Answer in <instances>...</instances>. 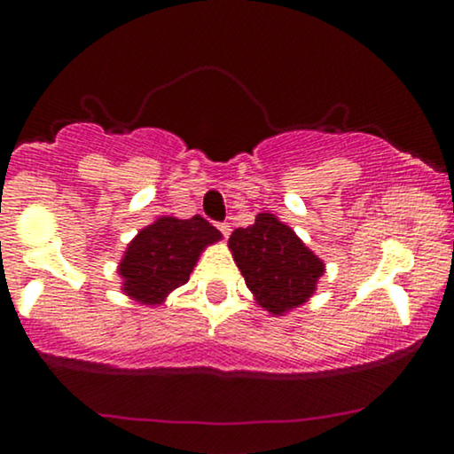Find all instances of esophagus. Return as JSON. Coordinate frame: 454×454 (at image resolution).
I'll list each match as a JSON object with an SVG mask.
<instances>
[{"label": "esophagus", "mask_w": 454, "mask_h": 454, "mask_svg": "<svg viewBox=\"0 0 454 454\" xmlns=\"http://www.w3.org/2000/svg\"><path fill=\"white\" fill-rule=\"evenodd\" d=\"M217 228H220V232L223 234V237H231V231H232V228H231V223H226V222H223V223H217Z\"/></svg>", "instance_id": "obj_1"}]
</instances>
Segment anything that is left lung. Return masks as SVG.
I'll return each instance as SVG.
<instances>
[{"label": "left lung", "mask_w": 454, "mask_h": 454, "mask_svg": "<svg viewBox=\"0 0 454 454\" xmlns=\"http://www.w3.org/2000/svg\"><path fill=\"white\" fill-rule=\"evenodd\" d=\"M228 247L256 303L273 316L307 303L325 273V262L273 213H258L252 226L237 228Z\"/></svg>", "instance_id": "left-lung-1"}]
</instances>
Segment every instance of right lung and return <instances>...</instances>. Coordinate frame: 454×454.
<instances>
[{
    "mask_svg": "<svg viewBox=\"0 0 454 454\" xmlns=\"http://www.w3.org/2000/svg\"><path fill=\"white\" fill-rule=\"evenodd\" d=\"M220 239L222 232L200 215L190 220L160 217L129 241L117 269L123 279L121 290L143 305H161L190 279L207 245Z\"/></svg>",
    "mask_w": 454,
    "mask_h": 454,
    "instance_id": "obj_1",
    "label": "right lung"
}]
</instances>
